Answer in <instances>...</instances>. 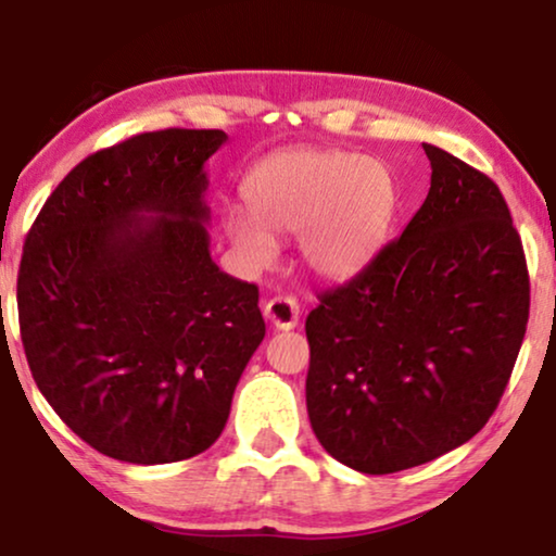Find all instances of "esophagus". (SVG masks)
Listing matches in <instances>:
<instances>
[{"instance_id":"esophagus-1","label":"esophagus","mask_w":556,"mask_h":556,"mask_svg":"<svg viewBox=\"0 0 556 556\" xmlns=\"http://www.w3.org/2000/svg\"><path fill=\"white\" fill-rule=\"evenodd\" d=\"M264 318L269 320V326L277 328V330L294 328V326H298V318H300L298 300L290 298V294H279V298H271L264 305Z\"/></svg>"}]
</instances>
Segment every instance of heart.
I'll use <instances>...</instances> for the list:
<instances>
[{"label": "heart", "instance_id": "b5f03b06", "mask_svg": "<svg viewBox=\"0 0 556 556\" xmlns=\"http://www.w3.org/2000/svg\"><path fill=\"white\" fill-rule=\"evenodd\" d=\"M245 207L220 213L223 233L245 264L262 269L279 236H300V254L318 277L351 279L388 243L397 185L382 161L349 151H290L245 179Z\"/></svg>", "mask_w": 556, "mask_h": 556}]
</instances>
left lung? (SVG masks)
I'll return each mask as SVG.
<instances>
[{"mask_svg":"<svg viewBox=\"0 0 556 556\" xmlns=\"http://www.w3.org/2000/svg\"><path fill=\"white\" fill-rule=\"evenodd\" d=\"M431 189L403 236L307 315L320 446L390 475L467 444L501 403L529 323V269L501 189L424 143Z\"/></svg>","mask_w":556,"mask_h":556,"instance_id":"obj_1","label":"left lung"}]
</instances>
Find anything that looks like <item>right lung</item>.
Here are the masks:
<instances>
[{
	"label": "right lung",
	"mask_w": 556,
	"mask_h": 556,
	"mask_svg": "<svg viewBox=\"0 0 556 556\" xmlns=\"http://www.w3.org/2000/svg\"><path fill=\"white\" fill-rule=\"evenodd\" d=\"M223 130L140 132L53 189L17 274L33 379L91 448L130 465L202 454L266 326L256 285L210 256L205 164Z\"/></svg>",
	"instance_id": "right-lung-1"
}]
</instances>
